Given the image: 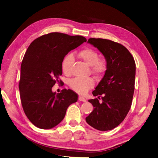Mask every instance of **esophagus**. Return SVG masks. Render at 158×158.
Masks as SVG:
<instances>
[{
    "instance_id": "1",
    "label": "esophagus",
    "mask_w": 158,
    "mask_h": 158,
    "mask_svg": "<svg viewBox=\"0 0 158 158\" xmlns=\"http://www.w3.org/2000/svg\"><path fill=\"white\" fill-rule=\"evenodd\" d=\"M78 100H79V101H82V102H85L86 101V100L84 98H83V96H79Z\"/></svg>"
}]
</instances>
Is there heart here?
Wrapping results in <instances>:
<instances>
[{
    "mask_svg": "<svg viewBox=\"0 0 158 158\" xmlns=\"http://www.w3.org/2000/svg\"><path fill=\"white\" fill-rule=\"evenodd\" d=\"M78 56L87 64L91 66V72L96 77L102 76L105 73L107 64L104 58H99L98 52L92 48H85L78 53ZM74 56L71 53L67 54L62 62V69L66 75H70L72 73L74 64ZM69 85L74 91L84 94L94 85V81L91 77L88 78H75L69 83Z\"/></svg>",
    "mask_w": 158,
    "mask_h": 158,
    "instance_id": "b5f03b06",
    "label": "heart"
}]
</instances>
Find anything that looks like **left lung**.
I'll use <instances>...</instances> for the list:
<instances>
[{"instance_id": "1", "label": "left lung", "mask_w": 158, "mask_h": 158, "mask_svg": "<svg viewBox=\"0 0 158 158\" xmlns=\"http://www.w3.org/2000/svg\"><path fill=\"white\" fill-rule=\"evenodd\" d=\"M94 45L105 56L107 68L89 100L94 107L86 117L89 126L98 130H110L119 126L129 112L135 91L136 64L123 45L108 39L90 38ZM102 101L99 102V99Z\"/></svg>"}]
</instances>
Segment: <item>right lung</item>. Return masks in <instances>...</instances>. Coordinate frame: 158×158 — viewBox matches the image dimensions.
<instances>
[{
	"instance_id": "1",
	"label": "right lung",
	"mask_w": 158,
	"mask_h": 158,
	"mask_svg": "<svg viewBox=\"0 0 158 158\" xmlns=\"http://www.w3.org/2000/svg\"><path fill=\"white\" fill-rule=\"evenodd\" d=\"M87 40L82 36L52 32L34 40L21 64L19 89L23 111L35 126L51 129L62 122L69 105L76 102L77 94L52 88L62 75V62L70 51ZM61 83V81H60Z\"/></svg>"
}]
</instances>
